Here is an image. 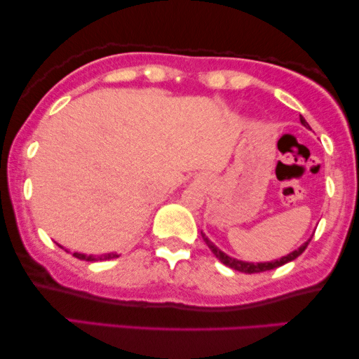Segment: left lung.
<instances>
[{
    "mask_svg": "<svg viewBox=\"0 0 359 359\" xmlns=\"http://www.w3.org/2000/svg\"><path fill=\"white\" fill-rule=\"evenodd\" d=\"M301 122H302V126H306V127H309V124L306 122V119H304V117L301 116ZM203 233V232H201ZM203 238H204V242H205V245H208V247L210 248V252H212L214 255H215V258L219 259L220 263H224L225 266H229V268H232V269H235V271H240V273H247V274H253V273H263V271H269V269H274V268H279V266H283V264H286V263H289V262H292V259H296L299 255H302L304 253V250L307 248V245H309V242H311V238L307 240L306 243H302L301 247H299L297 250H294V252H291L289 255H286V257H283V258H279V259H274V262H264V263H248V262H242V259H235V258H232V257H229V255H225L222 250H219L217 247H215V245L210 242V240L205 237V235L203 233Z\"/></svg>",
    "mask_w": 359,
    "mask_h": 359,
    "instance_id": "left-lung-1",
    "label": "left lung"
}]
</instances>
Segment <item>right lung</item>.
Segmentation results:
<instances>
[{
    "mask_svg": "<svg viewBox=\"0 0 359 359\" xmlns=\"http://www.w3.org/2000/svg\"><path fill=\"white\" fill-rule=\"evenodd\" d=\"M73 257L78 258V259H85V262H104V259H112V258H117L119 255L117 253H106V255H85V253H73Z\"/></svg>",
    "mask_w": 359,
    "mask_h": 359,
    "instance_id": "right-lung-1",
    "label": "right lung"
}]
</instances>
